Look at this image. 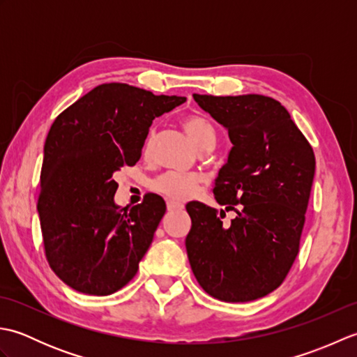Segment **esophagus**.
Returning <instances> with one entry per match:
<instances>
[{
  "label": "esophagus",
  "instance_id": "34e87169",
  "mask_svg": "<svg viewBox=\"0 0 357 357\" xmlns=\"http://www.w3.org/2000/svg\"><path fill=\"white\" fill-rule=\"evenodd\" d=\"M184 206L179 202H174V201H167V210L169 211H178V210H183Z\"/></svg>",
  "mask_w": 357,
  "mask_h": 357
}]
</instances>
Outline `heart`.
I'll use <instances>...</instances> for the list:
<instances>
[{"instance_id":"b5f03b06","label":"heart","mask_w":357,"mask_h":357,"mask_svg":"<svg viewBox=\"0 0 357 357\" xmlns=\"http://www.w3.org/2000/svg\"><path fill=\"white\" fill-rule=\"evenodd\" d=\"M183 128L188 135V138L193 141V144L198 149H201L206 144L215 142L216 133L215 128L206 118L201 115H187L181 121ZM151 142H153V132H150L144 142V153H149ZM201 178L198 174L193 173H181V172H167L161 176L156 178L151 184V188L159 195L165 196V198L173 201H184L195 193L198 188Z\"/></svg>"}]
</instances>
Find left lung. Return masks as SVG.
I'll return each mask as SVG.
<instances>
[{
    "label": "left lung",
    "mask_w": 357,
    "mask_h": 357,
    "mask_svg": "<svg viewBox=\"0 0 357 357\" xmlns=\"http://www.w3.org/2000/svg\"><path fill=\"white\" fill-rule=\"evenodd\" d=\"M229 132L233 147L215 179V199L237 218L187 204L185 238L195 278L225 302L264 298L282 284L299 252L316 159L282 104L264 95H193Z\"/></svg>",
    "instance_id": "left-lung-1"
}]
</instances>
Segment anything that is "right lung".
Segmentation results:
<instances>
[{
    "mask_svg": "<svg viewBox=\"0 0 357 357\" xmlns=\"http://www.w3.org/2000/svg\"><path fill=\"white\" fill-rule=\"evenodd\" d=\"M187 98L101 84L52 124L38 201L50 268L73 290L107 296L132 280L165 213L158 195L132 208L115 202V172L139 161L153 119Z\"/></svg>",
    "mask_w": 357,
    "mask_h": 357,
    "instance_id": "add662e5",
    "label": "right lung"
}]
</instances>
